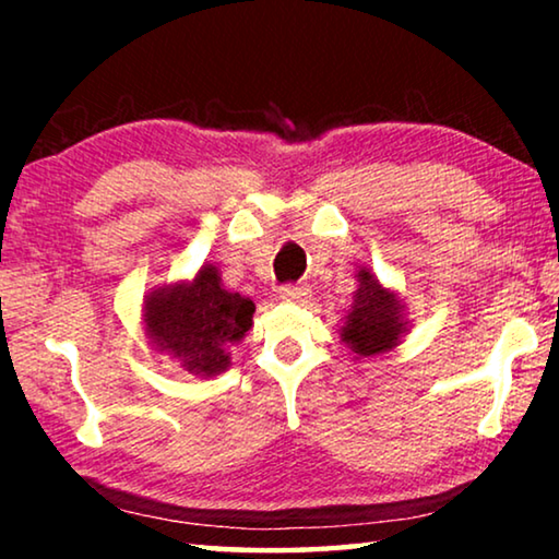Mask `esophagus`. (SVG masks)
<instances>
[{
  "label": "esophagus",
  "mask_w": 559,
  "mask_h": 559,
  "mask_svg": "<svg viewBox=\"0 0 559 559\" xmlns=\"http://www.w3.org/2000/svg\"><path fill=\"white\" fill-rule=\"evenodd\" d=\"M310 296V288L302 286V283H288V286H283L278 290V298L286 300V302H298V300H306Z\"/></svg>",
  "instance_id": "obj_1"
}]
</instances>
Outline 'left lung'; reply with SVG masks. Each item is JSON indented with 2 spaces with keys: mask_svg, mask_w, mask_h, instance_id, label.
Segmentation results:
<instances>
[{
  "mask_svg": "<svg viewBox=\"0 0 559 559\" xmlns=\"http://www.w3.org/2000/svg\"><path fill=\"white\" fill-rule=\"evenodd\" d=\"M355 278L359 286L340 328V340L357 355L355 359L392 353L409 330L404 302L394 290L384 288L370 269L359 266Z\"/></svg>",
  "mask_w": 559,
  "mask_h": 559,
  "instance_id": "8db88e82",
  "label": "left lung"
}]
</instances>
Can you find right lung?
<instances>
[{"mask_svg": "<svg viewBox=\"0 0 559 559\" xmlns=\"http://www.w3.org/2000/svg\"><path fill=\"white\" fill-rule=\"evenodd\" d=\"M251 298L224 288L219 269L204 263L192 281H177L145 296V335L155 353L173 355L185 372L216 377L231 365V349L253 323Z\"/></svg>", "mask_w": 559, "mask_h": 559, "instance_id": "1", "label": "right lung"}]
</instances>
